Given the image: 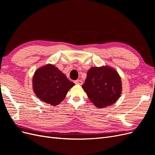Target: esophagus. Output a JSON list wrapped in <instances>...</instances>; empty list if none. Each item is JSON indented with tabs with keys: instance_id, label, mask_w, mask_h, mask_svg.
I'll return each instance as SVG.
<instances>
[{
	"instance_id": "esophagus-1",
	"label": "esophagus",
	"mask_w": 155,
	"mask_h": 155,
	"mask_svg": "<svg viewBox=\"0 0 155 155\" xmlns=\"http://www.w3.org/2000/svg\"><path fill=\"white\" fill-rule=\"evenodd\" d=\"M74 83L75 84H77V85H82L83 84V81L81 80H76L74 81Z\"/></svg>"
}]
</instances>
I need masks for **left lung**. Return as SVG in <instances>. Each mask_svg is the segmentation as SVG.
Here are the masks:
<instances>
[{"instance_id": "8db88e82", "label": "left lung", "mask_w": 155, "mask_h": 155, "mask_svg": "<svg viewBox=\"0 0 155 155\" xmlns=\"http://www.w3.org/2000/svg\"><path fill=\"white\" fill-rule=\"evenodd\" d=\"M88 99L98 108L114 104L121 94V82L116 70L108 66L88 70L82 85Z\"/></svg>"}]
</instances>
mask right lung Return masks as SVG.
Returning <instances> with one entry per match:
<instances>
[{"label":"right lung","mask_w":155,"mask_h":155,"mask_svg":"<svg viewBox=\"0 0 155 155\" xmlns=\"http://www.w3.org/2000/svg\"><path fill=\"white\" fill-rule=\"evenodd\" d=\"M33 88L41 100L51 105L59 104L74 83L54 65L48 64L37 69L32 79Z\"/></svg>","instance_id":"add662e5"}]
</instances>
